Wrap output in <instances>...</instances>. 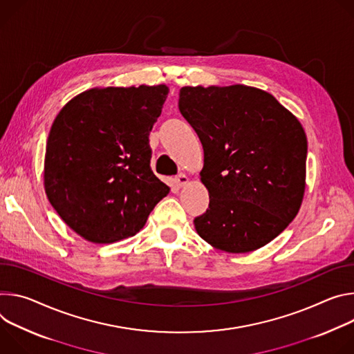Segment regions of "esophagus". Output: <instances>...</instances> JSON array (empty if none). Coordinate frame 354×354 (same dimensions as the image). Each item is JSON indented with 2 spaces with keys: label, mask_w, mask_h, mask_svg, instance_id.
<instances>
[{
  "label": "esophagus",
  "mask_w": 354,
  "mask_h": 354,
  "mask_svg": "<svg viewBox=\"0 0 354 354\" xmlns=\"http://www.w3.org/2000/svg\"><path fill=\"white\" fill-rule=\"evenodd\" d=\"M174 181H176V184H177L178 187H184V185L188 183V177H187L185 174H183V173H181V174H178V176L176 177V180H174Z\"/></svg>",
  "instance_id": "esophagus-1"
}]
</instances>
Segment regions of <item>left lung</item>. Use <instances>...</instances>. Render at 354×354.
I'll use <instances>...</instances> for the list:
<instances>
[{
  "label": "left lung",
  "instance_id": "1",
  "mask_svg": "<svg viewBox=\"0 0 354 354\" xmlns=\"http://www.w3.org/2000/svg\"><path fill=\"white\" fill-rule=\"evenodd\" d=\"M178 108L204 149L209 207L200 236L227 253L263 248L297 216L305 191L306 135L271 94L242 84L183 87Z\"/></svg>",
  "mask_w": 354,
  "mask_h": 354
}]
</instances>
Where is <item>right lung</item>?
<instances>
[{"label":"right lung","mask_w":354,"mask_h":354,"mask_svg":"<svg viewBox=\"0 0 354 354\" xmlns=\"http://www.w3.org/2000/svg\"><path fill=\"white\" fill-rule=\"evenodd\" d=\"M167 94L165 84L91 88L56 116L46 142L45 191L86 241L133 236L169 194L151 171L149 145Z\"/></svg>","instance_id":"add662e5"}]
</instances>
